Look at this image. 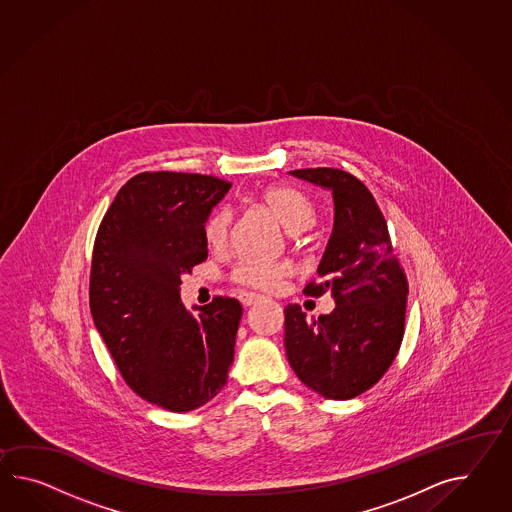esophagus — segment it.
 <instances>
[{
    "instance_id": "34e87169",
    "label": "esophagus",
    "mask_w": 512,
    "mask_h": 512,
    "mask_svg": "<svg viewBox=\"0 0 512 512\" xmlns=\"http://www.w3.org/2000/svg\"><path fill=\"white\" fill-rule=\"evenodd\" d=\"M261 300H264V298L259 296V294H251V292L240 294V303L246 305V307H251V305H255V303H259Z\"/></svg>"
}]
</instances>
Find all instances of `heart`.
<instances>
[{"mask_svg": "<svg viewBox=\"0 0 512 512\" xmlns=\"http://www.w3.org/2000/svg\"><path fill=\"white\" fill-rule=\"evenodd\" d=\"M261 203L290 233L307 231L316 222V205L307 194L290 185H274L262 190ZM201 233L211 250H225L231 238V212L227 209L211 212ZM288 272L285 262L242 261L233 270L231 279L253 290H274Z\"/></svg>", "mask_w": 512, "mask_h": 512, "instance_id": "1", "label": "heart"}]
</instances>
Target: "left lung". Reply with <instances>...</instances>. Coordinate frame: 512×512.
Wrapping results in <instances>:
<instances>
[{"label":"left lung","instance_id":"left-lung-1","mask_svg":"<svg viewBox=\"0 0 512 512\" xmlns=\"http://www.w3.org/2000/svg\"><path fill=\"white\" fill-rule=\"evenodd\" d=\"M290 174L333 192V235L318 266L322 283L311 281L303 294L320 298L331 290L337 307L318 318H307L296 303L285 307L288 362L320 396L355 398L374 387L398 355L407 275L394 255L387 220L362 181L337 168Z\"/></svg>","mask_w":512,"mask_h":512}]
</instances>
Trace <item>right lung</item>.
I'll use <instances>...</instances> for the list:
<instances>
[{"label":"right lung","mask_w":512,"mask_h":512,"mask_svg":"<svg viewBox=\"0 0 512 512\" xmlns=\"http://www.w3.org/2000/svg\"><path fill=\"white\" fill-rule=\"evenodd\" d=\"M231 183L212 175L142 172L101 220L90 312L125 383L166 411L188 412L227 383L242 305L216 296L187 311L181 275L207 259L203 224Z\"/></svg>","instance_id":"right-lung-1"}]
</instances>
